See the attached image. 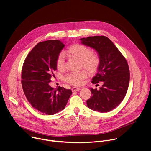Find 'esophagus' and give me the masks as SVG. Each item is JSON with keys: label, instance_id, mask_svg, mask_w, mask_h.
Returning a JSON list of instances; mask_svg holds the SVG:
<instances>
[{"label": "esophagus", "instance_id": "esophagus-1", "mask_svg": "<svg viewBox=\"0 0 151 151\" xmlns=\"http://www.w3.org/2000/svg\"><path fill=\"white\" fill-rule=\"evenodd\" d=\"M72 92H75V91H78L80 90V88H78V87H73L72 88Z\"/></svg>", "mask_w": 151, "mask_h": 151}]
</instances>
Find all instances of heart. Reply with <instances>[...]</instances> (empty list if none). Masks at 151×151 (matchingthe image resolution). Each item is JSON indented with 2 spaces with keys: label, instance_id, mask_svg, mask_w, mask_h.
Returning <instances> with one entry per match:
<instances>
[{
  "label": "heart",
  "instance_id": "1",
  "mask_svg": "<svg viewBox=\"0 0 151 151\" xmlns=\"http://www.w3.org/2000/svg\"><path fill=\"white\" fill-rule=\"evenodd\" d=\"M68 55L74 57L81 62V66L90 74H93L98 70L101 64V57L98 53L92 52L88 46L82 44H75L69 47L64 53L58 55L56 60V66L58 70H62L65 68V56ZM87 72L81 70L77 72H70L64 77L66 82L73 86H80L87 78Z\"/></svg>",
  "mask_w": 151,
  "mask_h": 151
}]
</instances>
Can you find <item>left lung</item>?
<instances>
[{
  "label": "left lung",
  "mask_w": 151,
  "mask_h": 151,
  "mask_svg": "<svg viewBox=\"0 0 151 151\" xmlns=\"http://www.w3.org/2000/svg\"><path fill=\"white\" fill-rule=\"evenodd\" d=\"M81 43L95 49L101 57V64L93 84L103 83L99 90L91 89L92 96L87 100L88 107L99 112H108L124 100L129 86L130 73L128 62L113 42L105 36L81 39Z\"/></svg>",
  "instance_id": "obj_1"
}]
</instances>
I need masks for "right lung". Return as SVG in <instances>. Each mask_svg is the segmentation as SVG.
Returning a JSON list of instances; mask_svg holds the SVG:
<instances>
[{
	"mask_svg": "<svg viewBox=\"0 0 151 151\" xmlns=\"http://www.w3.org/2000/svg\"><path fill=\"white\" fill-rule=\"evenodd\" d=\"M65 45L58 40L37 43L26 56L22 70V85L24 93L33 108L52 115L62 111L72 92L60 86L53 89L49 85L56 60Z\"/></svg>",
	"mask_w": 151,
	"mask_h": 151,
	"instance_id": "add662e5",
	"label": "right lung"
}]
</instances>
